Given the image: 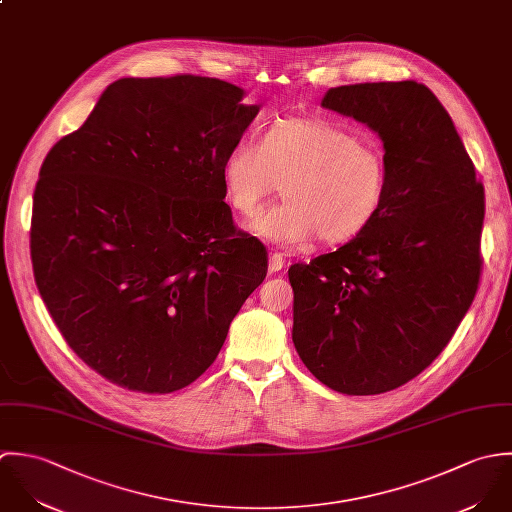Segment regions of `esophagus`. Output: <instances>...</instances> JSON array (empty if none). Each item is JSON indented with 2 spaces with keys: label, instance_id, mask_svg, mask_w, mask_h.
Instances as JSON below:
<instances>
[{
  "label": "esophagus",
  "instance_id": "34e87169",
  "mask_svg": "<svg viewBox=\"0 0 512 512\" xmlns=\"http://www.w3.org/2000/svg\"><path fill=\"white\" fill-rule=\"evenodd\" d=\"M285 267V257L281 253H271L269 257V273H279Z\"/></svg>",
  "mask_w": 512,
  "mask_h": 512
}]
</instances>
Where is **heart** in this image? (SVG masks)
Wrapping results in <instances>:
<instances>
[{"instance_id": "1", "label": "heart", "mask_w": 512, "mask_h": 512, "mask_svg": "<svg viewBox=\"0 0 512 512\" xmlns=\"http://www.w3.org/2000/svg\"><path fill=\"white\" fill-rule=\"evenodd\" d=\"M221 180L229 205L249 217L283 182L285 202L251 221V231L279 245L318 235L342 243L380 213L388 162L380 144L328 120H281L265 138L245 136L225 154Z\"/></svg>"}]
</instances>
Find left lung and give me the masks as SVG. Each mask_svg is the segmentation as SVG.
<instances>
[{
	"instance_id": "1",
	"label": "left lung",
	"mask_w": 512,
	"mask_h": 512,
	"mask_svg": "<svg viewBox=\"0 0 512 512\" xmlns=\"http://www.w3.org/2000/svg\"><path fill=\"white\" fill-rule=\"evenodd\" d=\"M320 104L382 138L388 192L360 235L291 265L293 342L330 390L384 394L421 374L471 307L485 192L451 116L425 85H344Z\"/></svg>"
}]
</instances>
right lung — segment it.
I'll return each instance as SVG.
<instances>
[{
	"label": "right lung",
	"instance_id": "1",
	"mask_svg": "<svg viewBox=\"0 0 512 512\" xmlns=\"http://www.w3.org/2000/svg\"><path fill=\"white\" fill-rule=\"evenodd\" d=\"M243 95L196 75L118 79L41 166L39 295L73 352L120 388L198 380L267 275L263 243L223 202V158L259 112Z\"/></svg>",
	"mask_w": 512,
	"mask_h": 512
}]
</instances>
